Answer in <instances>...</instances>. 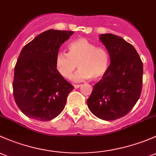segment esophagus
<instances>
[{"label":"esophagus","instance_id":"34e87169","mask_svg":"<svg viewBox=\"0 0 156 156\" xmlns=\"http://www.w3.org/2000/svg\"><path fill=\"white\" fill-rule=\"evenodd\" d=\"M73 86H74L75 89H78V88H80V86H81V85H79V84L78 85H74Z\"/></svg>","mask_w":156,"mask_h":156}]
</instances>
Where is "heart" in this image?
Instances as JSON below:
<instances>
[{"mask_svg":"<svg viewBox=\"0 0 156 156\" xmlns=\"http://www.w3.org/2000/svg\"><path fill=\"white\" fill-rule=\"evenodd\" d=\"M110 64V55L103 48L97 47L85 38H79L68 45V52H58L55 56V65L59 74L66 80L73 76L75 81L91 78L98 80L107 72Z\"/></svg>","mask_w":156,"mask_h":156,"instance_id":"obj_1","label":"heart"}]
</instances>
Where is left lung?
Masks as SVG:
<instances>
[{"instance_id": "left-lung-1", "label": "left lung", "mask_w": 156, "mask_h": 156, "mask_svg": "<svg viewBox=\"0 0 156 156\" xmlns=\"http://www.w3.org/2000/svg\"><path fill=\"white\" fill-rule=\"evenodd\" d=\"M110 54V65L94 84L87 100L90 111L106 121L119 119L132 110L142 91L143 62L134 46L112 34L100 35Z\"/></svg>"}]
</instances>
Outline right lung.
I'll return each instance as SVG.
<instances>
[{
    "instance_id": "right-lung-1",
    "label": "right lung",
    "mask_w": 156,
    "mask_h": 156,
    "mask_svg": "<svg viewBox=\"0 0 156 156\" xmlns=\"http://www.w3.org/2000/svg\"><path fill=\"white\" fill-rule=\"evenodd\" d=\"M73 33L46 30L21 51L14 69L13 97L21 111L29 118L49 121L65 108L73 86L59 74L55 60L60 46Z\"/></svg>"
}]
</instances>
